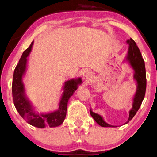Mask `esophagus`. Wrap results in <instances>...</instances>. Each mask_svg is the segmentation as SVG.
Returning <instances> with one entry per match:
<instances>
[{
	"instance_id": "34e87169",
	"label": "esophagus",
	"mask_w": 157,
	"mask_h": 157,
	"mask_svg": "<svg viewBox=\"0 0 157 157\" xmlns=\"http://www.w3.org/2000/svg\"><path fill=\"white\" fill-rule=\"evenodd\" d=\"M90 76H91V72H90L89 70H85V71L83 72V77L85 79H90Z\"/></svg>"
}]
</instances>
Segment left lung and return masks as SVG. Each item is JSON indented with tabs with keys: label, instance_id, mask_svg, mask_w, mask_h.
Masks as SVG:
<instances>
[{
	"label": "left lung",
	"instance_id": "obj_1",
	"mask_svg": "<svg viewBox=\"0 0 157 157\" xmlns=\"http://www.w3.org/2000/svg\"><path fill=\"white\" fill-rule=\"evenodd\" d=\"M129 44V51H128V56L127 57V60L129 61L130 65L134 70V78L137 82V89L134 98L133 105H132V109L129 111V120L125 124H127L134 117L136 112L140 109L142 101L144 100L146 92V87H147V78H146V70L144 61L142 58V54L139 48L136 45L134 40L130 38L127 41ZM90 114L95 120V122L100 125L101 127H113L114 126L108 124L103 120L102 117L99 114L94 113L90 110Z\"/></svg>",
	"mask_w": 157,
	"mask_h": 157
}]
</instances>
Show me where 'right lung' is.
<instances>
[{
  "label": "right lung",
  "instance_id": "add662e5",
  "mask_svg": "<svg viewBox=\"0 0 157 157\" xmlns=\"http://www.w3.org/2000/svg\"><path fill=\"white\" fill-rule=\"evenodd\" d=\"M33 44V42H32L30 47L23 52L14 70L12 84L13 102L20 115L30 125L38 128L58 127L65 120L68 100L78 89V85L82 83V79L78 78L65 82L63 88V94L59 101L58 110L48 114H35L29 101L25 98L24 85L22 81V78L26 69L27 57L31 51Z\"/></svg>",
  "mask_w": 157,
  "mask_h": 157
}]
</instances>
